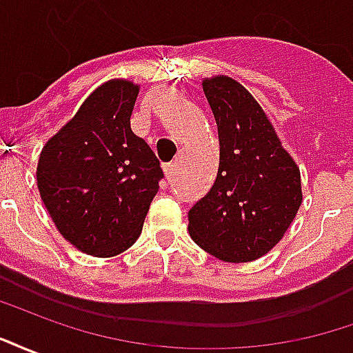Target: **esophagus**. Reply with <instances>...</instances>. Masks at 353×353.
I'll list each match as a JSON object with an SVG mask.
<instances>
[{
	"label": "esophagus",
	"instance_id": "34e87169",
	"mask_svg": "<svg viewBox=\"0 0 353 353\" xmlns=\"http://www.w3.org/2000/svg\"><path fill=\"white\" fill-rule=\"evenodd\" d=\"M164 174H166V179L168 181H174V177L177 174V164H166L164 166Z\"/></svg>",
	"mask_w": 353,
	"mask_h": 353
}]
</instances>
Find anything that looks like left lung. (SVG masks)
<instances>
[{"label": "left lung", "mask_w": 353, "mask_h": 353, "mask_svg": "<svg viewBox=\"0 0 353 353\" xmlns=\"http://www.w3.org/2000/svg\"><path fill=\"white\" fill-rule=\"evenodd\" d=\"M219 136L212 189L189 210V234L227 263L263 257L278 244L303 202L301 172L257 100L230 77L202 81Z\"/></svg>", "instance_id": "1"}]
</instances>
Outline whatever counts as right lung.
I'll list each match as a JSON object with an SVG mask.
<instances>
[{
  "mask_svg": "<svg viewBox=\"0 0 353 353\" xmlns=\"http://www.w3.org/2000/svg\"><path fill=\"white\" fill-rule=\"evenodd\" d=\"M139 88L103 83L45 143L37 187L60 234L83 253L113 257L141 234L161 164L130 128Z\"/></svg>",
  "mask_w": 353,
  "mask_h": 353,
  "instance_id": "1",
  "label": "right lung"
}]
</instances>
